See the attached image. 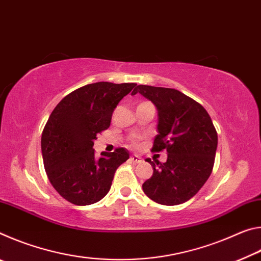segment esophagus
<instances>
[{
	"mask_svg": "<svg viewBox=\"0 0 261 261\" xmlns=\"http://www.w3.org/2000/svg\"><path fill=\"white\" fill-rule=\"evenodd\" d=\"M130 161L134 162V163H140L141 162V158L138 155H132L130 158Z\"/></svg>",
	"mask_w": 261,
	"mask_h": 261,
	"instance_id": "obj_1",
	"label": "esophagus"
}]
</instances>
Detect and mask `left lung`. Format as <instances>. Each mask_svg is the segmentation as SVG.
Here are the masks:
<instances>
[{"mask_svg":"<svg viewBox=\"0 0 261 261\" xmlns=\"http://www.w3.org/2000/svg\"><path fill=\"white\" fill-rule=\"evenodd\" d=\"M139 93L158 110V135L153 152L167 151V161L146 159L153 175L143 184L146 196L161 205L188 201L208 179L214 166L218 134L208 113L193 99L174 88L138 85Z\"/></svg>","mask_w":261,"mask_h":261,"instance_id":"8db88e82","label":"left lung"}]
</instances>
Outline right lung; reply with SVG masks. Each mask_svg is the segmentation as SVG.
<instances>
[{"mask_svg":"<svg viewBox=\"0 0 261 261\" xmlns=\"http://www.w3.org/2000/svg\"><path fill=\"white\" fill-rule=\"evenodd\" d=\"M136 85L88 84L64 96L51 112L42 131L41 152L48 178L64 199L86 206L108 193L115 171L130 154L116 148L98 159L94 140L108 129L114 109Z\"/></svg>","mask_w":261,"mask_h":261,"instance_id":"add662e5","label":"right lung"}]
</instances>
